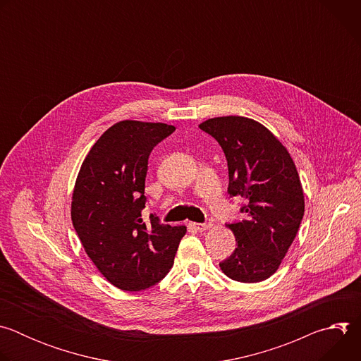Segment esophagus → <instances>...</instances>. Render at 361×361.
<instances>
[{
	"instance_id": "34e87169",
	"label": "esophagus",
	"mask_w": 361,
	"mask_h": 361,
	"mask_svg": "<svg viewBox=\"0 0 361 361\" xmlns=\"http://www.w3.org/2000/svg\"><path fill=\"white\" fill-rule=\"evenodd\" d=\"M191 227L195 228L197 231H205V230H210L213 227L212 223H191Z\"/></svg>"
}]
</instances>
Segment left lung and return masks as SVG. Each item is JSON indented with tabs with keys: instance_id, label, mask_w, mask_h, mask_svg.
<instances>
[{
	"instance_id": "1",
	"label": "left lung",
	"mask_w": 361,
	"mask_h": 361,
	"mask_svg": "<svg viewBox=\"0 0 361 361\" xmlns=\"http://www.w3.org/2000/svg\"><path fill=\"white\" fill-rule=\"evenodd\" d=\"M198 127L226 154L228 194L245 200V220L228 224L237 247L220 269L241 283L267 280L280 267L304 216L295 164L279 138L255 120L227 116Z\"/></svg>"
}]
</instances>
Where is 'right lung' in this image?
<instances>
[{
  "label": "right lung",
  "mask_w": 361,
  "mask_h": 361,
  "mask_svg": "<svg viewBox=\"0 0 361 361\" xmlns=\"http://www.w3.org/2000/svg\"><path fill=\"white\" fill-rule=\"evenodd\" d=\"M176 130L164 123L118 121L88 151L75 180L71 220L98 271L126 291L145 290L170 271L185 226L142 220L151 149Z\"/></svg>",
  "instance_id": "add662e5"
}]
</instances>
